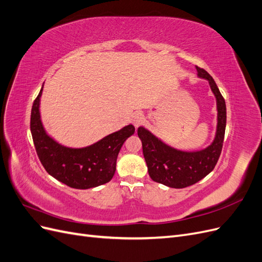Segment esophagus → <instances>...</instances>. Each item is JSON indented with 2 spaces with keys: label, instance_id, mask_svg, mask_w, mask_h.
I'll use <instances>...</instances> for the list:
<instances>
[{
  "label": "esophagus",
  "instance_id": "obj_1",
  "mask_svg": "<svg viewBox=\"0 0 262 262\" xmlns=\"http://www.w3.org/2000/svg\"><path fill=\"white\" fill-rule=\"evenodd\" d=\"M143 120H144V115L142 114L141 112H137L136 114L133 115V117H132V122H133V124L136 125V128H138V126L143 122Z\"/></svg>",
  "mask_w": 262,
  "mask_h": 262
}]
</instances>
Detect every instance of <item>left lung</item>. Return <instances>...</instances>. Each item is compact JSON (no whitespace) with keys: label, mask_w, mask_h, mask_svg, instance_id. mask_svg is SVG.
<instances>
[{"label":"left lung","mask_w":262,"mask_h":262,"mask_svg":"<svg viewBox=\"0 0 262 262\" xmlns=\"http://www.w3.org/2000/svg\"><path fill=\"white\" fill-rule=\"evenodd\" d=\"M196 68L198 76L208 80L216 98L217 125L211 145L195 152H185L167 145L143 126L138 129L148 175L170 188H186L200 181L214 169L223 147L226 128V105L216 83L207 71Z\"/></svg>","instance_id":"left-lung-1"}]
</instances>
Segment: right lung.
I'll return each mask as SVG.
<instances>
[{
  "label": "right lung",
  "mask_w": 262,
  "mask_h": 262,
  "mask_svg": "<svg viewBox=\"0 0 262 262\" xmlns=\"http://www.w3.org/2000/svg\"><path fill=\"white\" fill-rule=\"evenodd\" d=\"M42 89L31 108L30 131L37 155L47 172L75 189H90L107 184L115 175L121 146L136 131L134 126L126 125L86 147L62 145L47 134L42 125L39 112Z\"/></svg>",
  "instance_id": "add662e5"
}]
</instances>
